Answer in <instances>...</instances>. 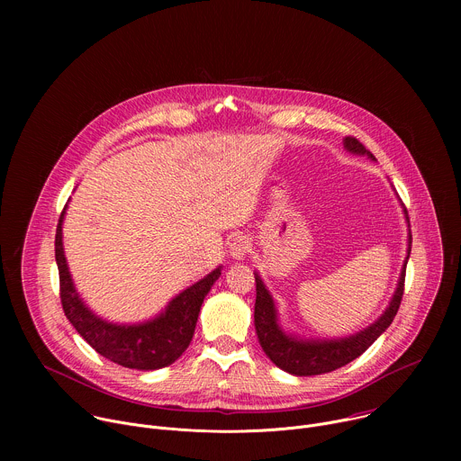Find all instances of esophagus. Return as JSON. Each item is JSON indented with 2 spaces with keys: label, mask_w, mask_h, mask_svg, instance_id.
<instances>
[{
  "label": "esophagus",
  "mask_w": 461,
  "mask_h": 461,
  "mask_svg": "<svg viewBox=\"0 0 461 461\" xmlns=\"http://www.w3.org/2000/svg\"><path fill=\"white\" fill-rule=\"evenodd\" d=\"M249 251V239L240 235V237H235L230 244V255L231 258L235 260H242L246 257V253Z\"/></svg>",
  "instance_id": "34e87169"
}]
</instances>
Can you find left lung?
Returning <instances> with one entry per match:
<instances>
[{"instance_id": "left-lung-1", "label": "left lung", "mask_w": 461, "mask_h": 461, "mask_svg": "<svg viewBox=\"0 0 461 461\" xmlns=\"http://www.w3.org/2000/svg\"><path fill=\"white\" fill-rule=\"evenodd\" d=\"M343 146L352 155H363L370 160H375V157L356 139L345 137ZM405 221L409 224L407 210L403 208ZM411 228V224H409ZM407 257L403 260L402 274L398 279V286L393 290V295L384 308V312L363 330L347 336V338H334V339H317V338H301L297 334L285 332V328L279 322V312L276 299L272 297L270 290L267 288L265 281L260 279L258 272H255V285H257V297H255V330L258 343L265 350V354L272 359L276 366L281 370L294 374V375H319L332 372L336 368H341L359 357L384 330L390 326L398 313V308L402 304L403 297V283H405V268L411 257V246H412V235L409 230L407 237Z\"/></svg>"}]
</instances>
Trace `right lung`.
<instances>
[{
    "label": "right lung",
    "mask_w": 461,
    "mask_h": 461,
    "mask_svg": "<svg viewBox=\"0 0 461 461\" xmlns=\"http://www.w3.org/2000/svg\"><path fill=\"white\" fill-rule=\"evenodd\" d=\"M63 208L56 228V265L65 315L77 332L105 359L137 370H158L175 363L189 347L204 297L221 277L222 267L176 294L155 317L142 322H113L95 313L80 297L63 251Z\"/></svg>",
    "instance_id": "right-lung-1"
}]
</instances>
